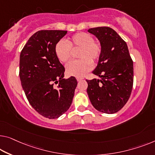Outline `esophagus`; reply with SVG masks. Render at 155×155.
<instances>
[{"label": "esophagus", "mask_w": 155, "mask_h": 155, "mask_svg": "<svg viewBox=\"0 0 155 155\" xmlns=\"http://www.w3.org/2000/svg\"><path fill=\"white\" fill-rule=\"evenodd\" d=\"M83 79H84V78H83V77H77V81H81Z\"/></svg>", "instance_id": "34e87169"}]
</instances>
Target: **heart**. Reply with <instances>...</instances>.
I'll return each mask as SVG.
<instances>
[{
	"mask_svg": "<svg viewBox=\"0 0 155 155\" xmlns=\"http://www.w3.org/2000/svg\"><path fill=\"white\" fill-rule=\"evenodd\" d=\"M79 49L77 57L79 60L72 61L66 66L68 75L81 77L91 70L92 63L99 61L102 51L100 41L94 40L91 35L86 33H76L68 42L60 40L55 47L58 58L62 63H68L72 57V50Z\"/></svg>",
	"mask_w": 155,
	"mask_h": 155,
	"instance_id": "b5f03b06",
	"label": "heart"
}]
</instances>
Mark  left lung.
<instances>
[{"label":"left lung","instance_id":"obj_1","mask_svg":"<svg viewBox=\"0 0 155 155\" xmlns=\"http://www.w3.org/2000/svg\"><path fill=\"white\" fill-rule=\"evenodd\" d=\"M100 40L102 51L92 71L101 78L86 80L92 106L104 114H115L127 102L134 82L133 61L127 43L114 29L97 27L87 30Z\"/></svg>","mask_w":155,"mask_h":155}]
</instances>
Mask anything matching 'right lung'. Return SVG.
<instances>
[{"label":"right lung","mask_w":155,"mask_h":155,"mask_svg":"<svg viewBox=\"0 0 155 155\" xmlns=\"http://www.w3.org/2000/svg\"><path fill=\"white\" fill-rule=\"evenodd\" d=\"M67 33L57 30L36 32L20 54L23 90L32 107L49 119L58 118L69 109L77 85L75 77L64 78L65 70L55 52V45Z\"/></svg>","instance_id":"1"}]
</instances>
